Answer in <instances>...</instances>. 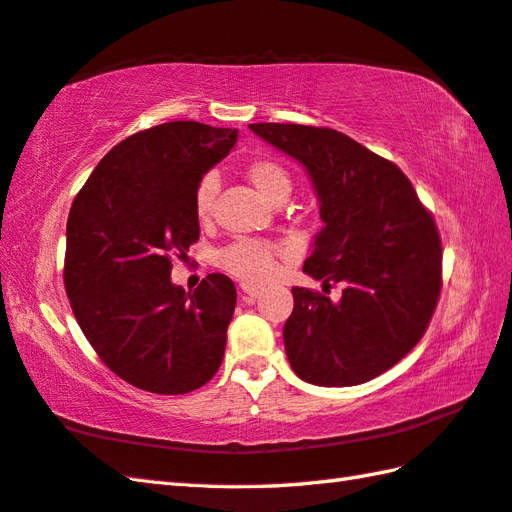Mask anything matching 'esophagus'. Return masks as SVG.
Returning a JSON list of instances; mask_svg holds the SVG:
<instances>
[{"label":"esophagus","instance_id":"obj_1","mask_svg":"<svg viewBox=\"0 0 512 512\" xmlns=\"http://www.w3.org/2000/svg\"><path fill=\"white\" fill-rule=\"evenodd\" d=\"M239 288H242V292L244 295H248V297H259L262 295V286H257V284H253V281H242V284H239Z\"/></svg>","mask_w":512,"mask_h":512}]
</instances>
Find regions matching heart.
<instances>
[{
  "label": "heart",
  "mask_w": 512,
  "mask_h": 512,
  "mask_svg": "<svg viewBox=\"0 0 512 512\" xmlns=\"http://www.w3.org/2000/svg\"><path fill=\"white\" fill-rule=\"evenodd\" d=\"M248 182L270 202H284L292 191V176L281 162L273 158H257L244 169ZM220 180L215 173H206L195 187V215L206 222L213 215V206ZM277 246L266 239H237L217 253V266L246 281H266L275 270Z\"/></svg>",
  "instance_id": "b5f03b06"
}]
</instances>
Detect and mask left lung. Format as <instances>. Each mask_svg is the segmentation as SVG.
<instances>
[{
	"instance_id": "1",
	"label": "left lung",
	"mask_w": 512,
	"mask_h": 512,
	"mask_svg": "<svg viewBox=\"0 0 512 512\" xmlns=\"http://www.w3.org/2000/svg\"><path fill=\"white\" fill-rule=\"evenodd\" d=\"M266 143L301 162L323 228L303 273L343 284L339 301L292 288L284 325L292 372L321 387L361 385L387 372L422 339L442 288L436 222L394 162L336 129L253 123Z\"/></svg>"
}]
</instances>
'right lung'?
I'll use <instances>...</instances> for the list:
<instances>
[{
	"label": "right lung",
	"mask_w": 512,
	"mask_h": 512,
	"mask_svg": "<svg viewBox=\"0 0 512 512\" xmlns=\"http://www.w3.org/2000/svg\"><path fill=\"white\" fill-rule=\"evenodd\" d=\"M237 143V129L156 125L107 154L72 202L63 281L85 339L129 385L189 394L222 365L237 292L211 273L193 292L171 259L198 242L195 187Z\"/></svg>",
	"instance_id": "right-lung-1"
}]
</instances>
